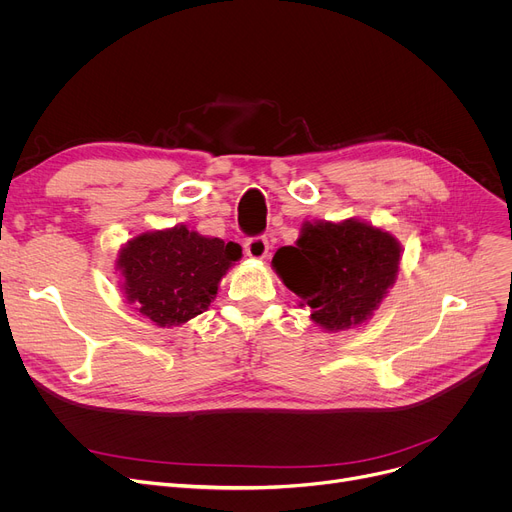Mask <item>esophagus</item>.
Here are the masks:
<instances>
[{"label":"esophagus","mask_w":512,"mask_h":512,"mask_svg":"<svg viewBox=\"0 0 512 512\" xmlns=\"http://www.w3.org/2000/svg\"><path fill=\"white\" fill-rule=\"evenodd\" d=\"M267 251H270V245H267V238L265 236H257V238H249L245 242V253L251 259H265Z\"/></svg>","instance_id":"34e87169"}]
</instances>
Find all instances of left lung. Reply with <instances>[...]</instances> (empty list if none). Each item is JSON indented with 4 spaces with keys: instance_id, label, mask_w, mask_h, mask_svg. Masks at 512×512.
I'll use <instances>...</instances> for the list:
<instances>
[{
    "instance_id": "left-lung-1",
    "label": "left lung",
    "mask_w": 512,
    "mask_h": 512,
    "mask_svg": "<svg viewBox=\"0 0 512 512\" xmlns=\"http://www.w3.org/2000/svg\"><path fill=\"white\" fill-rule=\"evenodd\" d=\"M402 245L384 226L348 218L303 222L294 247L272 259L274 272L324 332L365 326L378 311L400 270Z\"/></svg>"
}]
</instances>
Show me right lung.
I'll use <instances>...</instances> for the list:
<instances>
[{
	"label": "right lung",
	"instance_id": "obj_1",
	"mask_svg": "<svg viewBox=\"0 0 512 512\" xmlns=\"http://www.w3.org/2000/svg\"><path fill=\"white\" fill-rule=\"evenodd\" d=\"M240 257L242 249L236 242L178 224L145 230L126 240L114 270L134 311L157 328H176L209 309L222 278Z\"/></svg>",
	"mask_w": 512,
	"mask_h": 512
}]
</instances>
